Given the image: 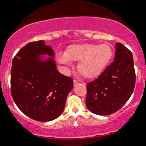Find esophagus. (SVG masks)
<instances>
[{
	"mask_svg": "<svg viewBox=\"0 0 146 146\" xmlns=\"http://www.w3.org/2000/svg\"><path fill=\"white\" fill-rule=\"evenodd\" d=\"M78 84H79V82L77 81V80H73V84H74V86H76V85H78Z\"/></svg>",
	"mask_w": 146,
	"mask_h": 146,
	"instance_id": "obj_1",
	"label": "esophagus"
}]
</instances>
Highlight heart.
<instances>
[{
  "label": "heart",
  "mask_w": 146,
  "mask_h": 146,
  "mask_svg": "<svg viewBox=\"0 0 146 146\" xmlns=\"http://www.w3.org/2000/svg\"><path fill=\"white\" fill-rule=\"evenodd\" d=\"M112 56V48L106 44H80L68 46L64 53L58 55V60L66 65H71V61H79L78 72L84 78L90 79L101 74Z\"/></svg>",
  "instance_id": "1"
}]
</instances>
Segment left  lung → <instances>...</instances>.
<instances>
[{
  "label": "left lung",
  "mask_w": 146,
  "mask_h": 146,
  "mask_svg": "<svg viewBox=\"0 0 146 146\" xmlns=\"http://www.w3.org/2000/svg\"><path fill=\"white\" fill-rule=\"evenodd\" d=\"M113 62L94 81L86 84V105L99 115L113 114L123 106L131 96L136 80L132 52L116 43Z\"/></svg>",
  "instance_id": "8db88e82"
}]
</instances>
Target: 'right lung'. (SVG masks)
Listing matches in <instances>:
<instances>
[{
    "mask_svg": "<svg viewBox=\"0 0 146 146\" xmlns=\"http://www.w3.org/2000/svg\"><path fill=\"white\" fill-rule=\"evenodd\" d=\"M53 58V50L39 40L25 45L12 61L13 100L25 115L38 121L58 118L73 87V79L59 73Z\"/></svg>",
    "mask_w": 146,
    "mask_h": 146,
    "instance_id": "obj_1",
    "label": "right lung"
}]
</instances>
